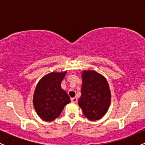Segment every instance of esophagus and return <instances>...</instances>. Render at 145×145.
<instances>
[{"label":"esophagus","mask_w":145,"mask_h":145,"mask_svg":"<svg viewBox=\"0 0 145 145\" xmlns=\"http://www.w3.org/2000/svg\"><path fill=\"white\" fill-rule=\"evenodd\" d=\"M71 102H73V103H77V101H78L77 97H73V98H71Z\"/></svg>","instance_id":"34e87169"}]
</instances>
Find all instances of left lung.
Instances as JSON below:
<instances>
[{"label":"left lung","instance_id":"1","mask_svg":"<svg viewBox=\"0 0 145 145\" xmlns=\"http://www.w3.org/2000/svg\"><path fill=\"white\" fill-rule=\"evenodd\" d=\"M81 96L78 105L84 115L91 121L100 119L107 112L111 101L109 84L95 71H83Z\"/></svg>","mask_w":145,"mask_h":145}]
</instances>
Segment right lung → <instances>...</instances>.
Wrapping results in <instances>:
<instances>
[{"mask_svg": "<svg viewBox=\"0 0 145 145\" xmlns=\"http://www.w3.org/2000/svg\"><path fill=\"white\" fill-rule=\"evenodd\" d=\"M67 71L51 72L44 76L37 84L33 95V106L43 120L52 121L59 117L70 98L61 84Z\"/></svg>", "mask_w": 145, "mask_h": 145, "instance_id": "add662e5", "label": "right lung"}]
</instances>
